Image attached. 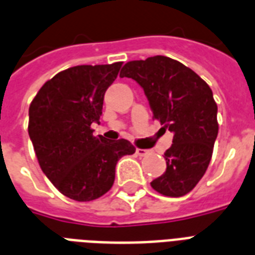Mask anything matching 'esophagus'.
<instances>
[{
    "label": "esophagus",
    "mask_w": 255,
    "mask_h": 255,
    "mask_svg": "<svg viewBox=\"0 0 255 255\" xmlns=\"http://www.w3.org/2000/svg\"><path fill=\"white\" fill-rule=\"evenodd\" d=\"M136 153H137L138 156H145V154H148V150H146V149L137 148L136 149Z\"/></svg>",
    "instance_id": "esophagus-1"
}]
</instances>
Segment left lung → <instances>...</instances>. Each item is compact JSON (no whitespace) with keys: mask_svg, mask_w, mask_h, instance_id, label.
Here are the masks:
<instances>
[{"mask_svg":"<svg viewBox=\"0 0 255 255\" xmlns=\"http://www.w3.org/2000/svg\"><path fill=\"white\" fill-rule=\"evenodd\" d=\"M121 77L144 89L153 118L174 133L165 152L166 171L150 186L165 196L186 195L202 179L214 152L219 124L212 90L194 70L166 56L129 61Z\"/></svg>","mask_w":255,"mask_h":255,"instance_id":"8db88e82","label":"left lung"}]
</instances>
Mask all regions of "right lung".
<instances>
[{
	"label": "right lung",
	"mask_w": 255,
	"mask_h": 255,
	"mask_svg": "<svg viewBox=\"0 0 255 255\" xmlns=\"http://www.w3.org/2000/svg\"><path fill=\"white\" fill-rule=\"evenodd\" d=\"M122 64L63 70L41 86L28 109V134L41 170L63 195L77 202L105 195L119 158L136 150L128 140L106 141L92 129Z\"/></svg>",
	"instance_id": "right-lung-1"
}]
</instances>
